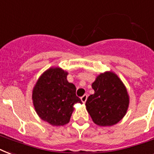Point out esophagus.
<instances>
[{"mask_svg": "<svg viewBox=\"0 0 154 154\" xmlns=\"http://www.w3.org/2000/svg\"><path fill=\"white\" fill-rule=\"evenodd\" d=\"M81 100H82V101L83 103H85V101H86V100H87V95L86 94H85V95H83V96L82 97H81Z\"/></svg>", "mask_w": 154, "mask_h": 154, "instance_id": "esophagus-1", "label": "esophagus"}]
</instances>
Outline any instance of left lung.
Listing matches in <instances>:
<instances>
[{
    "instance_id": "obj_1",
    "label": "left lung",
    "mask_w": 154,
    "mask_h": 154,
    "mask_svg": "<svg viewBox=\"0 0 154 154\" xmlns=\"http://www.w3.org/2000/svg\"><path fill=\"white\" fill-rule=\"evenodd\" d=\"M92 88L94 94L88 97L85 106L93 122L103 127L118 123L129 105V94L120 77L112 71H105L96 77Z\"/></svg>"
}]
</instances>
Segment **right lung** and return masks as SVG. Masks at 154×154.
I'll return each mask as SVG.
<instances>
[{"instance_id":"obj_1","label":"right lung","mask_w":154,"mask_h":154,"mask_svg":"<svg viewBox=\"0 0 154 154\" xmlns=\"http://www.w3.org/2000/svg\"><path fill=\"white\" fill-rule=\"evenodd\" d=\"M68 74L61 68L50 67L40 76L32 89L35 111L53 126L69 123L75 104L82 103L76 95V86L68 82Z\"/></svg>"}]
</instances>
